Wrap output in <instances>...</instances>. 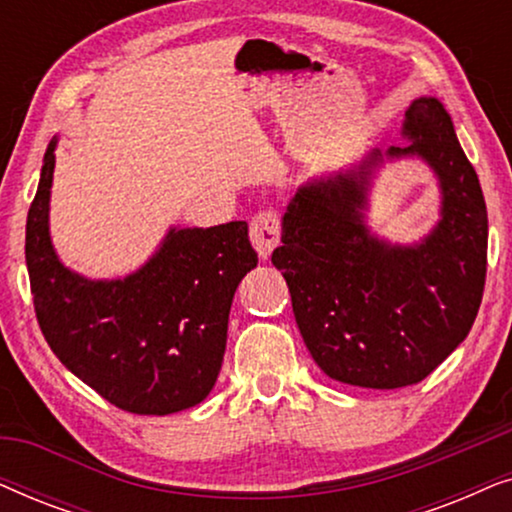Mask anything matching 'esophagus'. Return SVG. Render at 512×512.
I'll use <instances>...</instances> for the list:
<instances>
[{
  "mask_svg": "<svg viewBox=\"0 0 512 512\" xmlns=\"http://www.w3.org/2000/svg\"><path fill=\"white\" fill-rule=\"evenodd\" d=\"M249 237L254 249L261 258H270L275 247H279V237H282V221L275 209H263L249 223Z\"/></svg>",
  "mask_w": 512,
  "mask_h": 512,
  "instance_id": "obj_1",
  "label": "esophagus"
}]
</instances>
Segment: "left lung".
Wrapping results in <instances>:
<instances>
[{
    "mask_svg": "<svg viewBox=\"0 0 512 512\" xmlns=\"http://www.w3.org/2000/svg\"><path fill=\"white\" fill-rule=\"evenodd\" d=\"M408 146L441 181L439 226L398 248L369 233L362 212L373 151L359 167L307 181L289 202L272 265L289 284L293 314L312 359L333 380L366 389L422 382L471 331L487 275V207L452 118L436 97L405 111Z\"/></svg>",
    "mask_w": 512,
    "mask_h": 512,
    "instance_id": "8db88e82",
    "label": "left lung"
}]
</instances>
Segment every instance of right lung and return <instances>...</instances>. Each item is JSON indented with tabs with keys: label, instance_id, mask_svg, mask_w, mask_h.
Returning a JSON list of instances; mask_svg holds the SVG:
<instances>
[{
	"label": "right lung",
	"instance_id": "add662e5",
	"mask_svg": "<svg viewBox=\"0 0 512 512\" xmlns=\"http://www.w3.org/2000/svg\"><path fill=\"white\" fill-rule=\"evenodd\" d=\"M55 144H48L25 228V261L41 333L81 382L135 415H172L205 401L219 377L237 284L258 256L247 221L172 228L125 279L67 270L48 235Z\"/></svg>",
	"mask_w": 512,
	"mask_h": 512
}]
</instances>
